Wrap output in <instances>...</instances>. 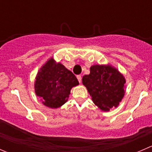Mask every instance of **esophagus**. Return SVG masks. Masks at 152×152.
<instances>
[{"label": "esophagus", "mask_w": 152, "mask_h": 152, "mask_svg": "<svg viewBox=\"0 0 152 152\" xmlns=\"http://www.w3.org/2000/svg\"><path fill=\"white\" fill-rule=\"evenodd\" d=\"M76 77H77L78 81L79 82V83H81V82H82V76H81V75H78Z\"/></svg>", "instance_id": "34e87169"}]
</instances>
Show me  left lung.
Listing matches in <instances>:
<instances>
[{
    "label": "left lung",
    "instance_id": "8db88e82",
    "mask_svg": "<svg viewBox=\"0 0 152 152\" xmlns=\"http://www.w3.org/2000/svg\"><path fill=\"white\" fill-rule=\"evenodd\" d=\"M95 104L108 111L116 107L124 96L125 79L115 68L106 65H93L90 73L82 78Z\"/></svg>",
    "mask_w": 152,
    "mask_h": 152
}]
</instances>
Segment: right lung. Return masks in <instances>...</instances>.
I'll return each instance as SVG.
<instances>
[{"label": "right lung", "instance_id": "add662e5", "mask_svg": "<svg viewBox=\"0 0 152 152\" xmlns=\"http://www.w3.org/2000/svg\"><path fill=\"white\" fill-rule=\"evenodd\" d=\"M78 85L76 76L51 58L37 73L35 93L44 105L57 108L67 102L71 88Z\"/></svg>", "mask_w": 152, "mask_h": 152}]
</instances>
